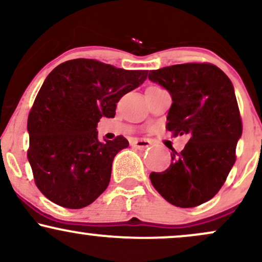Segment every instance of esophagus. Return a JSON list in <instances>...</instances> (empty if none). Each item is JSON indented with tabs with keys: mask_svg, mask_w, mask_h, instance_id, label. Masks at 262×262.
<instances>
[{
	"mask_svg": "<svg viewBox=\"0 0 262 262\" xmlns=\"http://www.w3.org/2000/svg\"><path fill=\"white\" fill-rule=\"evenodd\" d=\"M150 141L146 140V139H134L132 141V145L135 146V148L138 149H144V148H148L150 145Z\"/></svg>",
	"mask_w": 262,
	"mask_h": 262,
	"instance_id": "34e87169",
	"label": "esophagus"
}]
</instances>
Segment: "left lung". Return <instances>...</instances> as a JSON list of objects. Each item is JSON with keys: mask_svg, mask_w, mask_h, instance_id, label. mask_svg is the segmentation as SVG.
<instances>
[{"mask_svg": "<svg viewBox=\"0 0 262 262\" xmlns=\"http://www.w3.org/2000/svg\"><path fill=\"white\" fill-rule=\"evenodd\" d=\"M149 80L172 98L167 130L188 138L181 152L172 149L169 169L151 172L150 181L173 206H200L218 193L236 159L243 124L233 83L221 69L206 62L151 70Z\"/></svg>", "mask_w": 262, "mask_h": 262, "instance_id": "8db88e82", "label": "left lung"}]
</instances>
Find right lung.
<instances>
[{
	"mask_svg": "<svg viewBox=\"0 0 262 262\" xmlns=\"http://www.w3.org/2000/svg\"><path fill=\"white\" fill-rule=\"evenodd\" d=\"M146 70H124L92 59L62 62L47 76L29 112L28 160L37 187L65 208L91 204L107 188L114 156L129 143L98 140L97 123L114 118L125 93Z\"/></svg>",
	"mask_w": 262,
	"mask_h": 262,
	"instance_id": "obj_1",
	"label": "right lung"
}]
</instances>
